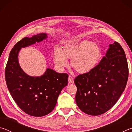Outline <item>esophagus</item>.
<instances>
[{
  "label": "esophagus",
  "instance_id": "34e87169",
  "mask_svg": "<svg viewBox=\"0 0 132 132\" xmlns=\"http://www.w3.org/2000/svg\"><path fill=\"white\" fill-rule=\"evenodd\" d=\"M68 81H69V83H73V78L71 77L70 75L69 76Z\"/></svg>",
  "mask_w": 132,
  "mask_h": 132
}]
</instances>
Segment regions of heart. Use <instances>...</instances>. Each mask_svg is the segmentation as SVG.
I'll use <instances>...</instances> for the list:
<instances>
[{
    "instance_id": "b5f03b06",
    "label": "heart",
    "mask_w": 132,
    "mask_h": 132,
    "mask_svg": "<svg viewBox=\"0 0 132 132\" xmlns=\"http://www.w3.org/2000/svg\"><path fill=\"white\" fill-rule=\"evenodd\" d=\"M101 52L97 44L88 41L67 44L63 51L56 48L53 52V61L62 70L68 67V59H71V66L79 73H86L94 68L101 57Z\"/></svg>"
}]
</instances>
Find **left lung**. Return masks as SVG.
Instances as JSON below:
<instances>
[{"label":"left lung","instance_id":"obj_1","mask_svg":"<svg viewBox=\"0 0 132 132\" xmlns=\"http://www.w3.org/2000/svg\"><path fill=\"white\" fill-rule=\"evenodd\" d=\"M129 68L125 51L117 42L109 45L105 56L87 73L75 79L76 102L83 112L100 115L116 104L126 86Z\"/></svg>","mask_w":132,"mask_h":132}]
</instances>
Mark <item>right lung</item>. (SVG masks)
<instances>
[{"label": "right lung", "mask_w": 132, "mask_h": 132, "mask_svg": "<svg viewBox=\"0 0 132 132\" xmlns=\"http://www.w3.org/2000/svg\"><path fill=\"white\" fill-rule=\"evenodd\" d=\"M46 38L44 33L25 37L11 50L5 69L9 91L21 110L33 117L48 115L54 109L58 96L68 83L67 73H58L47 69L41 77H31L24 72L18 62V53L26 47Z\"/></svg>", "instance_id": "obj_1"}]
</instances>
